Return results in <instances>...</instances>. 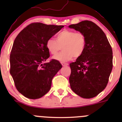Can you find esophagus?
Here are the masks:
<instances>
[{"label":"esophagus","mask_w":122,"mask_h":122,"mask_svg":"<svg viewBox=\"0 0 122 122\" xmlns=\"http://www.w3.org/2000/svg\"><path fill=\"white\" fill-rule=\"evenodd\" d=\"M61 64H62V66H63V67H65V66H67L68 65L67 63H64V62H61Z\"/></svg>","instance_id":"1"}]
</instances>
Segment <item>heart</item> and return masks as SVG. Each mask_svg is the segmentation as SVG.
<instances>
[{
  "mask_svg": "<svg viewBox=\"0 0 122 122\" xmlns=\"http://www.w3.org/2000/svg\"><path fill=\"white\" fill-rule=\"evenodd\" d=\"M86 45V36L82 32L64 30L56 36V40L50 38L46 41V48L52 55H55L61 49V53L53 56V59L61 62L70 61L72 57L78 58L84 53Z\"/></svg>",
  "mask_w": 122,
  "mask_h": 122,
  "instance_id": "1",
  "label": "heart"
}]
</instances>
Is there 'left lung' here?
Returning <instances> with one entry per match:
<instances>
[{
  "label": "left lung",
  "mask_w": 122,
  "mask_h": 122,
  "mask_svg": "<svg viewBox=\"0 0 122 122\" xmlns=\"http://www.w3.org/2000/svg\"><path fill=\"white\" fill-rule=\"evenodd\" d=\"M84 34V53L70 64V87L84 99L97 96L106 87L113 68V52L106 35L96 24L84 20L69 26Z\"/></svg>",
  "instance_id": "obj_1"
}]
</instances>
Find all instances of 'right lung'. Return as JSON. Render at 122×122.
<instances>
[{
    "instance_id": "obj_1",
    "label": "right lung",
    "mask_w": 122,
    "mask_h": 122,
    "mask_svg": "<svg viewBox=\"0 0 122 122\" xmlns=\"http://www.w3.org/2000/svg\"><path fill=\"white\" fill-rule=\"evenodd\" d=\"M63 27L33 23L15 39L10 55V73L16 89L26 97L37 99L44 96L50 91L53 77L62 68L58 61H45L50 57L46 41Z\"/></svg>"
}]
</instances>
